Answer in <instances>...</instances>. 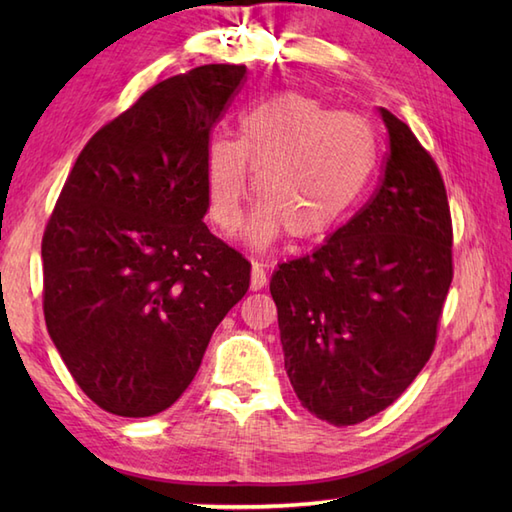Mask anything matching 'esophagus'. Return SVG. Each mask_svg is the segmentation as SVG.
Returning a JSON list of instances; mask_svg holds the SVG:
<instances>
[{"label":"esophagus","instance_id":"1","mask_svg":"<svg viewBox=\"0 0 512 512\" xmlns=\"http://www.w3.org/2000/svg\"><path fill=\"white\" fill-rule=\"evenodd\" d=\"M268 284V273L259 262H253V273H250V290H262Z\"/></svg>","mask_w":512,"mask_h":512}]
</instances>
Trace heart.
<instances>
[{"label":"heart","instance_id":"b5f03b06","mask_svg":"<svg viewBox=\"0 0 512 512\" xmlns=\"http://www.w3.org/2000/svg\"><path fill=\"white\" fill-rule=\"evenodd\" d=\"M262 200L250 239L266 246L279 235L314 244L339 231L376 167V134L367 121L306 94H275L248 107L239 136L206 147L209 213L222 233L242 224L250 189Z\"/></svg>","mask_w":512,"mask_h":512}]
</instances>
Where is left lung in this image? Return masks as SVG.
Segmentation results:
<instances>
[{
	"label": "left lung",
	"instance_id": "left-lung-1",
	"mask_svg": "<svg viewBox=\"0 0 512 512\" xmlns=\"http://www.w3.org/2000/svg\"><path fill=\"white\" fill-rule=\"evenodd\" d=\"M389 151L372 198L314 253L270 279L286 372L301 405L347 427L396 402L436 347L453 281L442 173L380 107Z\"/></svg>",
	"mask_w": 512,
	"mask_h": 512
}]
</instances>
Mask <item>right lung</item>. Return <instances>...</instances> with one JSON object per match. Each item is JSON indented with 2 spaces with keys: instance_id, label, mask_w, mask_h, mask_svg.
I'll return each instance as SVG.
<instances>
[{
  "instance_id": "right-lung-1",
  "label": "right lung",
  "mask_w": 512,
  "mask_h": 512,
  "mask_svg": "<svg viewBox=\"0 0 512 512\" xmlns=\"http://www.w3.org/2000/svg\"><path fill=\"white\" fill-rule=\"evenodd\" d=\"M244 81L246 65L211 63L149 88L88 140L43 231L50 339L114 416L169 409L250 286L202 222L211 129Z\"/></svg>"
}]
</instances>
